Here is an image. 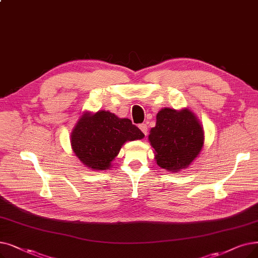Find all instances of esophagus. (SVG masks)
<instances>
[{"mask_svg":"<svg viewBox=\"0 0 258 258\" xmlns=\"http://www.w3.org/2000/svg\"><path fill=\"white\" fill-rule=\"evenodd\" d=\"M139 128L141 130V132L144 134L145 136L148 135V125L145 124V123H142V124H140V125H139Z\"/></svg>","mask_w":258,"mask_h":258,"instance_id":"esophagus-1","label":"esophagus"}]
</instances>
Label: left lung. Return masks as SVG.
<instances>
[{"mask_svg": "<svg viewBox=\"0 0 258 258\" xmlns=\"http://www.w3.org/2000/svg\"><path fill=\"white\" fill-rule=\"evenodd\" d=\"M149 140L157 164L176 173L197 158L205 143V132L197 116L187 107L179 110L164 107L157 113Z\"/></svg>", "mask_w": 258, "mask_h": 258, "instance_id": "8db88e82", "label": "left lung"}]
</instances>
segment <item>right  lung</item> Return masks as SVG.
I'll use <instances>...</instances> for the list:
<instances>
[{"instance_id": "right-lung-1", "label": "right lung", "mask_w": 258, "mask_h": 258, "mask_svg": "<svg viewBox=\"0 0 258 258\" xmlns=\"http://www.w3.org/2000/svg\"><path fill=\"white\" fill-rule=\"evenodd\" d=\"M144 134L127 118H119L108 110L83 111L72 133L75 155L89 170H109L122 145L138 140Z\"/></svg>"}]
</instances>
